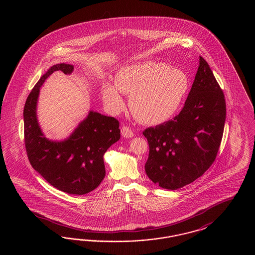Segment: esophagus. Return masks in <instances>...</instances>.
Instances as JSON below:
<instances>
[{
	"instance_id": "1",
	"label": "esophagus",
	"mask_w": 255,
	"mask_h": 255,
	"mask_svg": "<svg viewBox=\"0 0 255 255\" xmlns=\"http://www.w3.org/2000/svg\"><path fill=\"white\" fill-rule=\"evenodd\" d=\"M122 134L123 137H126V138H129V137H132L133 135V132L132 131L131 128L127 127V126H123L122 128Z\"/></svg>"
}]
</instances>
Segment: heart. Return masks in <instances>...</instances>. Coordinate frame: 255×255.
Instances as JSON below:
<instances>
[{
    "instance_id": "b5f03b06",
    "label": "heart",
    "mask_w": 255,
    "mask_h": 255,
    "mask_svg": "<svg viewBox=\"0 0 255 255\" xmlns=\"http://www.w3.org/2000/svg\"><path fill=\"white\" fill-rule=\"evenodd\" d=\"M188 90L189 78L182 70L145 61L122 68L115 85H102L101 97L112 114H120L126 105L122 94L128 95L133 115L146 124L157 125L176 115Z\"/></svg>"
}]
</instances>
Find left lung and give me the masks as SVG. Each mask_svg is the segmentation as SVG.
<instances>
[{
  "instance_id": "1",
  "label": "left lung",
  "mask_w": 255,
  "mask_h": 255,
  "mask_svg": "<svg viewBox=\"0 0 255 255\" xmlns=\"http://www.w3.org/2000/svg\"><path fill=\"white\" fill-rule=\"evenodd\" d=\"M226 122V101L209 65L200 56L194 82L181 113L143 131L149 143L148 178L176 190L194 182L217 156Z\"/></svg>"
}]
</instances>
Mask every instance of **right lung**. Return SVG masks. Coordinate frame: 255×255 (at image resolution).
Wrapping results in <instances>:
<instances>
[{"instance_id": "add662e5", "label": "right lung", "mask_w": 255, "mask_h": 255, "mask_svg": "<svg viewBox=\"0 0 255 255\" xmlns=\"http://www.w3.org/2000/svg\"><path fill=\"white\" fill-rule=\"evenodd\" d=\"M73 70L71 64L53 65L30 92L24 108V144L30 164L49 184L68 194L84 195L103 181L104 154L120 140L121 130L115 118L90 111L68 137H46L37 117L40 88L51 73Z\"/></svg>"}]
</instances>
